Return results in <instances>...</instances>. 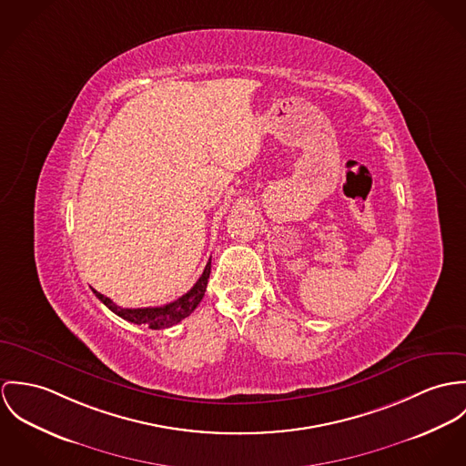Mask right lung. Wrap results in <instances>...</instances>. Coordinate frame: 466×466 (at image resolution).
<instances>
[{
    "label": "right lung",
    "mask_w": 466,
    "mask_h": 466,
    "mask_svg": "<svg viewBox=\"0 0 466 466\" xmlns=\"http://www.w3.org/2000/svg\"><path fill=\"white\" fill-rule=\"evenodd\" d=\"M208 275H210V258H208V266L202 273V277L197 280V284L180 299H177L171 304H166L162 308H141V309H125L116 306L110 299L104 297L102 293H98L96 289L95 295L104 302L105 306L112 312H116L117 316H121L123 319L136 323V325H145L148 329H167L177 325L178 321H182L184 318H187L193 310L197 309V306L202 302L206 289H208Z\"/></svg>",
    "instance_id": "right-lung-1"
}]
</instances>
